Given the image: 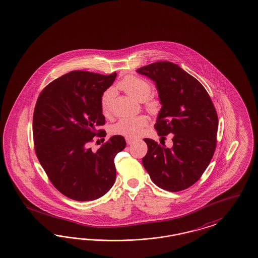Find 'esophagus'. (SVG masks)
Returning <instances> with one entry per match:
<instances>
[{"label":"esophagus","instance_id":"1","mask_svg":"<svg viewBox=\"0 0 258 258\" xmlns=\"http://www.w3.org/2000/svg\"><path fill=\"white\" fill-rule=\"evenodd\" d=\"M125 141H126L127 145H131V144H133L135 140H134V138H132V137H125Z\"/></svg>","mask_w":258,"mask_h":258}]
</instances>
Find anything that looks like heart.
<instances>
[{
    "mask_svg": "<svg viewBox=\"0 0 258 258\" xmlns=\"http://www.w3.org/2000/svg\"><path fill=\"white\" fill-rule=\"evenodd\" d=\"M118 87L123 89L130 96L143 101L146 107L150 111H155L158 107V102L156 100L150 99L151 92V85L150 82L138 76H127L118 84ZM112 90H106L101 98V107L105 115L110 111V106L112 102ZM149 123L148 117L145 115L125 117L120 119L113 126L112 134L123 135L126 137H136L142 132L143 127Z\"/></svg>",
    "mask_w": 258,
    "mask_h": 258,
    "instance_id": "obj_1",
    "label": "heart"
}]
</instances>
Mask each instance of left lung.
Returning <instances> with one entry per match:
<instances>
[{"label":"left lung","instance_id":"1","mask_svg":"<svg viewBox=\"0 0 258 258\" xmlns=\"http://www.w3.org/2000/svg\"><path fill=\"white\" fill-rule=\"evenodd\" d=\"M137 72L155 83L160 100L155 130L161 138L172 136V148L146 138L143 166L155 185L180 191L201 177L216 147L218 117L204 87L171 62H156Z\"/></svg>","mask_w":258,"mask_h":258}]
</instances>
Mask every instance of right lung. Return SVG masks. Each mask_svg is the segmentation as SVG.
<instances>
[{"instance_id":"1","label":"right lung","mask_w":258,"mask_h":258,"mask_svg":"<svg viewBox=\"0 0 258 258\" xmlns=\"http://www.w3.org/2000/svg\"><path fill=\"white\" fill-rule=\"evenodd\" d=\"M116 76L71 71L48 84L37 100L36 155L54 187L73 200L98 199L115 182L114 158L125 147L124 137H110L97 151L89 144L104 134L97 130L105 124L101 98Z\"/></svg>"}]
</instances>
